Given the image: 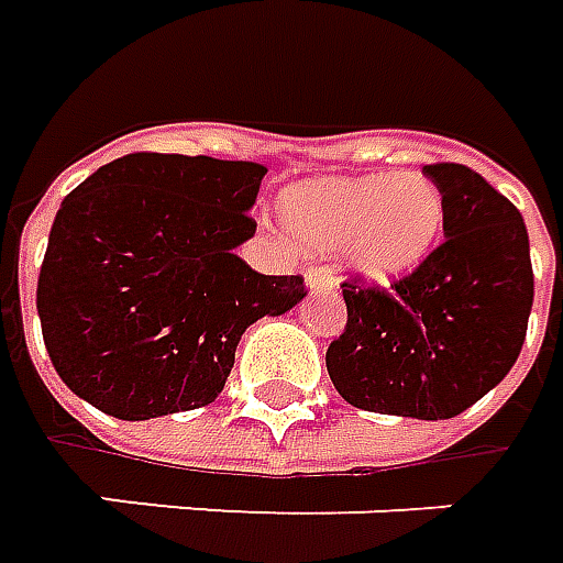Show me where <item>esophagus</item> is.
Wrapping results in <instances>:
<instances>
[{"instance_id":"obj_1","label":"esophagus","mask_w":563,"mask_h":563,"mask_svg":"<svg viewBox=\"0 0 563 563\" xmlns=\"http://www.w3.org/2000/svg\"><path fill=\"white\" fill-rule=\"evenodd\" d=\"M305 283H308L311 292L335 289V277H332V271H327V267H308V271H305Z\"/></svg>"}]
</instances>
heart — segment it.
I'll return each instance as SVG.
<instances>
[{"mask_svg": "<svg viewBox=\"0 0 563 563\" xmlns=\"http://www.w3.org/2000/svg\"><path fill=\"white\" fill-rule=\"evenodd\" d=\"M280 216L301 250L345 252L351 271L369 283L412 274L438 246L443 197L426 175L320 178L289 187Z\"/></svg>", "mask_w": 563, "mask_h": 563, "instance_id": "obj_1", "label": "heart"}]
</instances>
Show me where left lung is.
<instances>
[{"mask_svg": "<svg viewBox=\"0 0 563 563\" xmlns=\"http://www.w3.org/2000/svg\"><path fill=\"white\" fill-rule=\"evenodd\" d=\"M426 175L443 197V240L391 289L342 283L345 332L327 351L351 407L410 419H453L493 391L521 354L533 308L521 212L459 163Z\"/></svg>", "mask_w": 563, "mask_h": 563, "instance_id": "8db88e82", "label": "left lung"}]
</instances>
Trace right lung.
<instances>
[{"label":"right lung","mask_w":563,"mask_h":563,"mask_svg":"<svg viewBox=\"0 0 563 563\" xmlns=\"http://www.w3.org/2000/svg\"><path fill=\"white\" fill-rule=\"evenodd\" d=\"M267 169L246 159L129 153L57 209L36 286L57 376L107 416L144 422L212 404L240 335L308 296L233 250Z\"/></svg>","instance_id":"add662e5"}]
</instances>
